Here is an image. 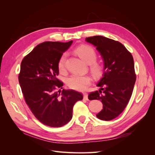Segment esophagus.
I'll return each instance as SVG.
<instances>
[{
  "mask_svg": "<svg viewBox=\"0 0 155 155\" xmlns=\"http://www.w3.org/2000/svg\"><path fill=\"white\" fill-rule=\"evenodd\" d=\"M83 98L85 100H88V94L87 93H84L83 94Z\"/></svg>",
  "mask_w": 155,
  "mask_h": 155,
  "instance_id": "34e87169",
  "label": "esophagus"
}]
</instances>
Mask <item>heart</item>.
I'll return each mask as SVG.
<instances>
[{
    "instance_id": "1",
    "label": "heart",
    "mask_w": 155,
    "mask_h": 155,
    "mask_svg": "<svg viewBox=\"0 0 155 155\" xmlns=\"http://www.w3.org/2000/svg\"><path fill=\"white\" fill-rule=\"evenodd\" d=\"M76 52L84 61L90 64V70L94 77H100L104 71V66L96 61L97 54L95 50L89 45H81L76 49ZM67 54H63L59 59L58 68L63 70L64 67ZM91 83V78L88 75L73 74L67 79V85L72 89L79 91H85Z\"/></svg>"
}]
</instances>
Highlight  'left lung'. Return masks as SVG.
I'll list each match as a JSON object with an SVG mask.
<instances>
[{
  "label": "left lung",
  "instance_id": "left-lung-1",
  "mask_svg": "<svg viewBox=\"0 0 155 155\" xmlns=\"http://www.w3.org/2000/svg\"><path fill=\"white\" fill-rule=\"evenodd\" d=\"M85 41L96 47L104 62V73L97 86L99 91L88 94L90 100H100L103 109L97 118L109 121L118 117L127 105L136 81L133 55L118 41L96 35Z\"/></svg>",
  "mask_w": 155,
  "mask_h": 155
}]
</instances>
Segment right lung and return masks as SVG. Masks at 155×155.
<instances>
[{
	"label": "right lung",
	"mask_w": 155,
	"mask_h": 155,
	"mask_svg": "<svg viewBox=\"0 0 155 155\" xmlns=\"http://www.w3.org/2000/svg\"><path fill=\"white\" fill-rule=\"evenodd\" d=\"M72 42H44L26 55L21 64L18 81L26 104L37 120L51 127L69 122L74 104L83 97L74 90H58L63 86L57 78L59 59Z\"/></svg>",
	"instance_id": "obj_1"
}]
</instances>
